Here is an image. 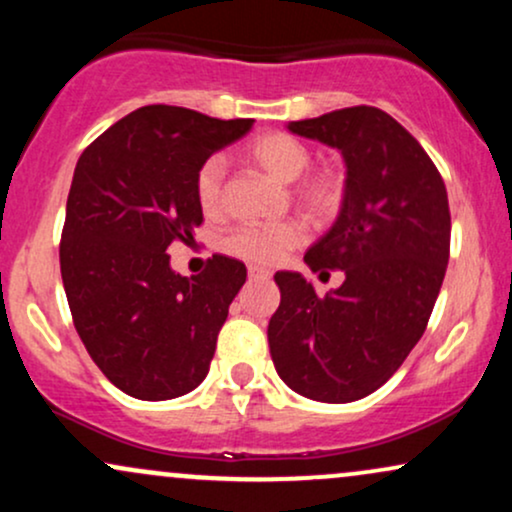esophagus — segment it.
<instances>
[{"label": "esophagus", "instance_id": "34e87169", "mask_svg": "<svg viewBox=\"0 0 512 512\" xmlns=\"http://www.w3.org/2000/svg\"><path fill=\"white\" fill-rule=\"evenodd\" d=\"M248 276L252 281H267L269 276H272V272H269V269H264V267H255V264H250Z\"/></svg>", "mask_w": 512, "mask_h": 512}]
</instances>
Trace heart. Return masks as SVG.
Segmentation results:
<instances>
[{
	"instance_id": "obj_1",
	"label": "heart",
	"mask_w": 512,
	"mask_h": 512,
	"mask_svg": "<svg viewBox=\"0 0 512 512\" xmlns=\"http://www.w3.org/2000/svg\"><path fill=\"white\" fill-rule=\"evenodd\" d=\"M250 156L274 180L286 182V185L296 182L310 166L308 146L284 132L257 137L250 144ZM223 175H226V161L221 156L207 158L197 170V202L207 214H216L221 207ZM298 199L317 216L332 214L342 204V180L334 173L310 175L298 185ZM303 240L305 228L298 221L250 223V226H240L238 231L228 236L226 250L257 264H276L284 260L293 248H298Z\"/></svg>"
}]
</instances>
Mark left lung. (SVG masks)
Here are the masks:
<instances>
[{"mask_svg": "<svg viewBox=\"0 0 512 512\" xmlns=\"http://www.w3.org/2000/svg\"><path fill=\"white\" fill-rule=\"evenodd\" d=\"M344 158L342 207L305 252L313 272L342 269L317 296L298 272H276L281 303L269 320L279 378L315 402L344 404L392 378L436 305L450 255L445 182L395 117L370 105L286 125Z\"/></svg>", "mask_w": 512, "mask_h": 512, "instance_id": "obj_1", "label": "left lung"}]
</instances>
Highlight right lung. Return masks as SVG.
Returning a JSON list of instances; mask_svg holds the SVG:
<instances>
[{
  "label": "right lung",
  "instance_id": "obj_1",
  "mask_svg": "<svg viewBox=\"0 0 512 512\" xmlns=\"http://www.w3.org/2000/svg\"><path fill=\"white\" fill-rule=\"evenodd\" d=\"M252 122L144 105L76 163L60 245L64 291L86 351L129 397L163 402L207 378L248 269L214 255L199 276H182L168 248L190 243L204 221L199 166Z\"/></svg>",
  "mask_w": 512,
  "mask_h": 512
}]
</instances>
